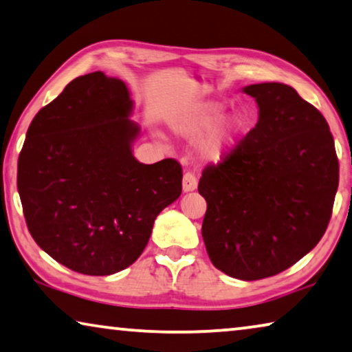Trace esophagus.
Masks as SVG:
<instances>
[{
    "instance_id": "34e87169",
    "label": "esophagus",
    "mask_w": 352,
    "mask_h": 352,
    "mask_svg": "<svg viewBox=\"0 0 352 352\" xmlns=\"http://www.w3.org/2000/svg\"><path fill=\"white\" fill-rule=\"evenodd\" d=\"M197 188V177L192 174V172H186L185 175H183V191L189 192V191H194V189Z\"/></svg>"
}]
</instances>
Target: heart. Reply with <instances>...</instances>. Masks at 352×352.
I'll use <instances>...</instances> for the list:
<instances>
[{"instance_id": "1", "label": "heart", "mask_w": 352, "mask_h": 352, "mask_svg": "<svg viewBox=\"0 0 352 352\" xmlns=\"http://www.w3.org/2000/svg\"><path fill=\"white\" fill-rule=\"evenodd\" d=\"M226 104L217 100H208L185 106L169 117V122L178 135L200 139L197 152L206 161H219L235 144L244 126L241 116H230L221 122Z\"/></svg>"}]
</instances>
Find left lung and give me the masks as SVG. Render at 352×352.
Returning <instances> with one entry per match:
<instances>
[{"label": "left lung", "mask_w": 352, "mask_h": 352, "mask_svg": "<svg viewBox=\"0 0 352 352\" xmlns=\"http://www.w3.org/2000/svg\"><path fill=\"white\" fill-rule=\"evenodd\" d=\"M258 122L199 182L202 236L217 270L260 280L288 270L324 235L338 188V158L320 111L293 87L243 89Z\"/></svg>", "instance_id": "1"}]
</instances>
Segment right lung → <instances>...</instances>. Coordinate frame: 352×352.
<instances>
[{
    "label": "right lung",
    "mask_w": 352,
    "mask_h": 352,
    "mask_svg": "<svg viewBox=\"0 0 352 352\" xmlns=\"http://www.w3.org/2000/svg\"><path fill=\"white\" fill-rule=\"evenodd\" d=\"M124 81L78 76L28 128L19 156L25 221L38 248L75 272L109 276L139 258L156 216L182 194V166L142 164Z\"/></svg>",
    "instance_id": "add662e5"
}]
</instances>
